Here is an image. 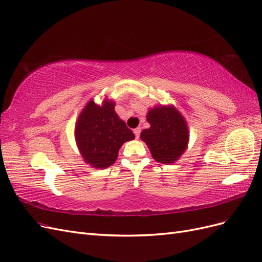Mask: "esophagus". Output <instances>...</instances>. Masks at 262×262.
<instances>
[{
  "instance_id": "34e87169",
  "label": "esophagus",
  "mask_w": 262,
  "mask_h": 262,
  "mask_svg": "<svg viewBox=\"0 0 262 262\" xmlns=\"http://www.w3.org/2000/svg\"><path fill=\"white\" fill-rule=\"evenodd\" d=\"M140 132H141V128L140 127H137V128L134 129V134H135V137L138 139L139 136H140Z\"/></svg>"
}]
</instances>
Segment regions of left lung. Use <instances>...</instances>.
Returning a JSON list of instances; mask_svg holds the SVG:
<instances>
[{"label": "left lung", "instance_id": "8db88e82", "mask_svg": "<svg viewBox=\"0 0 262 262\" xmlns=\"http://www.w3.org/2000/svg\"><path fill=\"white\" fill-rule=\"evenodd\" d=\"M147 121L150 127L141 132L140 138L154 159L164 164L178 160L189 140L188 126L181 114L172 106L155 107L148 112Z\"/></svg>", "mask_w": 262, "mask_h": 262}]
</instances>
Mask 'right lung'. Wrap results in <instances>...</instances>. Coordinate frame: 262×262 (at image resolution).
I'll return each instance as SVG.
<instances>
[{
	"label": "right lung",
	"instance_id": "1",
	"mask_svg": "<svg viewBox=\"0 0 262 262\" xmlns=\"http://www.w3.org/2000/svg\"><path fill=\"white\" fill-rule=\"evenodd\" d=\"M114 106L112 101H105L102 106L90 101L78 118L77 144L84 161L94 168L113 164L122 145L135 138L132 129L118 118Z\"/></svg>",
	"mask_w": 262,
	"mask_h": 262
}]
</instances>
